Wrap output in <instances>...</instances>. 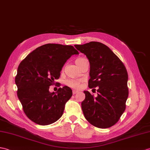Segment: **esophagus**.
<instances>
[{
  "instance_id": "1",
  "label": "esophagus",
  "mask_w": 150,
  "mask_h": 150,
  "mask_svg": "<svg viewBox=\"0 0 150 150\" xmlns=\"http://www.w3.org/2000/svg\"><path fill=\"white\" fill-rule=\"evenodd\" d=\"M78 93H79L78 91H76V90H73V94H74V95H75V94Z\"/></svg>"
}]
</instances>
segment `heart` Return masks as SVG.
Returning a JSON list of instances; mask_svg holds the SVG:
<instances>
[{"label": "heart", "instance_id": "1", "mask_svg": "<svg viewBox=\"0 0 150 150\" xmlns=\"http://www.w3.org/2000/svg\"><path fill=\"white\" fill-rule=\"evenodd\" d=\"M82 58H79L78 59H76V62L78 61L79 60H81ZM81 80L79 79H68L66 81V84H67L68 86H69V88H74V89H78L80 88L81 86Z\"/></svg>", "mask_w": 150, "mask_h": 150}]
</instances>
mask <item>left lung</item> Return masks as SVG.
<instances>
[{
  "label": "left lung",
  "instance_id": "8db88e82",
  "mask_svg": "<svg viewBox=\"0 0 150 150\" xmlns=\"http://www.w3.org/2000/svg\"><path fill=\"white\" fill-rule=\"evenodd\" d=\"M75 47L89 60V88H98L96 97L88 91H83L86 98L81 103L83 115L96 127H112L120 120L126 108L128 96L126 68L117 55L102 43L91 41L75 45Z\"/></svg>",
  "mask_w": 150,
  "mask_h": 150
}]
</instances>
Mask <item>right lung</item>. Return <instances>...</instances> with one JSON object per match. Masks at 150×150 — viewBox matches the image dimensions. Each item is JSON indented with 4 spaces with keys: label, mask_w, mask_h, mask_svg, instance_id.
I'll use <instances>...</instances> for the list:
<instances>
[{
    "label": "right lung",
    "mask_w": 150,
    "mask_h": 150,
    "mask_svg": "<svg viewBox=\"0 0 150 150\" xmlns=\"http://www.w3.org/2000/svg\"><path fill=\"white\" fill-rule=\"evenodd\" d=\"M79 52L71 45L48 43L36 48L20 62L15 83L17 95L26 116L40 125L60 118L65 104L72 96L68 86L50 93L49 87L60 76L65 62Z\"/></svg>",
    "instance_id": "obj_1"
}]
</instances>
